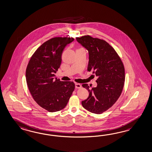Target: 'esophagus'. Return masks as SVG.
<instances>
[{"instance_id":"1","label":"esophagus","mask_w":152,"mask_h":152,"mask_svg":"<svg viewBox=\"0 0 152 152\" xmlns=\"http://www.w3.org/2000/svg\"><path fill=\"white\" fill-rule=\"evenodd\" d=\"M75 88H77V89H80L82 87L81 84H80L79 83H75Z\"/></svg>"}]
</instances>
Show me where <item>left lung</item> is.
Masks as SVG:
<instances>
[{"mask_svg": "<svg viewBox=\"0 0 152 152\" xmlns=\"http://www.w3.org/2000/svg\"><path fill=\"white\" fill-rule=\"evenodd\" d=\"M76 39L89 52L88 71H93L98 78L97 86L91 89L87 84H83L89 95L82 104L90 112L102 114L111 108L121 95L125 81L124 66L117 53L104 40L89 35Z\"/></svg>", "mask_w": 152, "mask_h": 152, "instance_id": "1", "label": "left lung"}]
</instances>
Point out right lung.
Instances as JSON below:
<instances>
[{"instance_id": "1", "label": "right lung", "mask_w": 152, "mask_h": 152, "mask_svg": "<svg viewBox=\"0 0 152 152\" xmlns=\"http://www.w3.org/2000/svg\"><path fill=\"white\" fill-rule=\"evenodd\" d=\"M73 38H53L38 48L31 57L26 69V80L31 95L37 103L49 112L64 108L75 84L55 78L60 67L65 46Z\"/></svg>"}]
</instances>
